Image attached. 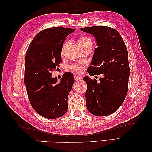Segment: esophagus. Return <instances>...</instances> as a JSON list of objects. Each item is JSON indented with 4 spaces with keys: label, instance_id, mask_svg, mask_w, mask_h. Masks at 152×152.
Masks as SVG:
<instances>
[{
    "label": "esophagus",
    "instance_id": "obj_1",
    "mask_svg": "<svg viewBox=\"0 0 152 152\" xmlns=\"http://www.w3.org/2000/svg\"><path fill=\"white\" fill-rule=\"evenodd\" d=\"M74 77H75V81H80V80H81V79H82L81 77L78 76V75H75Z\"/></svg>",
    "mask_w": 152,
    "mask_h": 152
}]
</instances>
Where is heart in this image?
<instances>
[{"label": "heart", "mask_w": 152, "mask_h": 152, "mask_svg": "<svg viewBox=\"0 0 152 152\" xmlns=\"http://www.w3.org/2000/svg\"><path fill=\"white\" fill-rule=\"evenodd\" d=\"M89 40H91V39H89L88 37L81 36L79 37L77 39V43L79 44V46L81 47L83 44H85L87 42H88ZM70 69L72 71L75 72V73H80L82 71V69H83V66L79 64H73L70 66Z\"/></svg>", "instance_id": "b5f03b06"}]
</instances>
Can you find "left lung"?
I'll list each match as a JSON object with an SVG mask.
<instances>
[{"label": "left lung", "mask_w": 152, "mask_h": 152, "mask_svg": "<svg viewBox=\"0 0 152 152\" xmlns=\"http://www.w3.org/2000/svg\"><path fill=\"white\" fill-rule=\"evenodd\" d=\"M81 30L92 34L98 45L88 73L90 76L102 75L98 81L83 78L88 86L87 108L96 116L110 115L118 110L127 94L131 73L127 49L118 31L112 27L93 26Z\"/></svg>", "instance_id": "obj_1"}]
</instances>
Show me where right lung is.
<instances>
[{
	"instance_id": "right-lung-1",
	"label": "right lung",
	"mask_w": 152,
	"mask_h": 152,
	"mask_svg": "<svg viewBox=\"0 0 152 152\" xmlns=\"http://www.w3.org/2000/svg\"><path fill=\"white\" fill-rule=\"evenodd\" d=\"M75 31L66 27L44 29L29 44L25 58L24 82L34 110L44 118H58L66 113L68 96L75 79L65 73L61 81L52 77L61 63V51L66 37Z\"/></svg>"
}]
</instances>
